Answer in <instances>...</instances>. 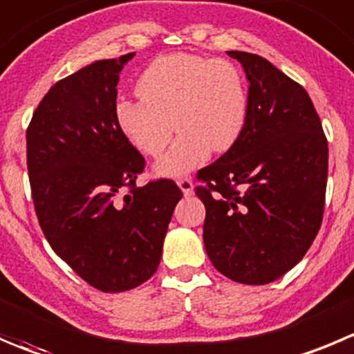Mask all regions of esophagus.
<instances>
[{"label":"esophagus","mask_w":354,"mask_h":354,"mask_svg":"<svg viewBox=\"0 0 354 354\" xmlns=\"http://www.w3.org/2000/svg\"><path fill=\"white\" fill-rule=\"evenodd\" d=\"M177 184H179L184 196H191V194H193V180H191L189 177H183V179L177 180Z\"/></svg>","instance_id":"34e87169"}]
</instances>
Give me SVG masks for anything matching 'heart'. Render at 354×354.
<instances>
[{
  "instance_id": "heart-1",
  "label": "heart",
  "mask_w": 354,
  "mask_h": 354,
  "mask_svg": "<svg viewBox=\"0 0 354 354\" xmlns=\"http://www.w3.org/2000/svg\"><path fill=\"white\" fill-rule=\"evenodd\" d=\"M140 99H118L114 120L137 151L160 156L174 127L179 137L154 170L179 177L200 167L212 151H227L247 121V88L234 64L174 53L158 57L137 82ZM174 124L171 125V123Z\"/></svg>"
}]
</instances>
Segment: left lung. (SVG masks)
<instances>
[{"mask_svg": "<svg viewBox=\"0 0 354 354\" xmlns=\"http://www.w3.org/2000/svg\"><path fill=\"white\" fill-rule=\"evenodd\" d=\"M248 80L236 142L198 171L203 241L218 272L266 285L306 255L322 225L328 144L308 92L264 57L227 52Z\"/></svg>", "mask_w": 354, "mask_h": 354, "instance_id": "left-lung-1", "label": "left lung"}]
</instances>
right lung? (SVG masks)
I'll return each mask as SVG.
<instances>
[{
    "label": "right lung",
    "mask_w": 354,
    "mask_h": 354,
    "mask_svg": "<svg viewBox=\"0 0 354 354\" xmlns=\"http://www.w3.org/2000/svg\"><path fill=\"white\" fill-rule=\"evenodd\" d=\"M136 53L97 60L57 82L36 107L28 171L50 247L100 292L139 287L156 272L183 191L174 180L136 186L144 158L114 120L120 73ZM123 189L129 195L119 196Z\"/></svg>",
    "instance_id": "right-lung-1"
}]
</instances>
